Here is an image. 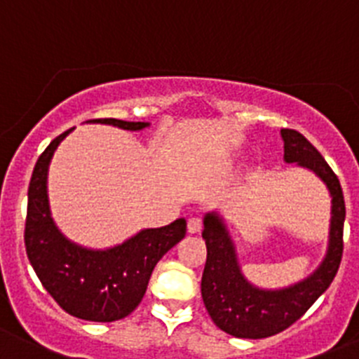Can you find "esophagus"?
Listing matches in <instances>:
<instances>
[{"label": "esophagus", "instance_id": "esophagus-1", "mask_svg": "<svg viewBox=\"0 0 359 359\" xmlns=\"http://www.w3.org/2000/svg\"><path fill=\"white\" fill-rule=\"evenodd\" d=\"M202 230V219L200 217H191L187 221V232L189 233H198Z\"/></svg>", "mask_w": 359, "mask_h": 359}]
</instances>
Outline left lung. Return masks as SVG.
Instances as JSON below:
<instances>
[{
  "label": "left lung",
  "mask_w": 359,
  "mask_h": 359,
  "mask_svg": "<svg viewBox=\"0 0 359 359\" xmlns=\"http://www.w3.org/2000/svg\"><path fill=\"white\" fill-rule=\"evenodd\" d=\"M283 159L311 170L331 195V221L327 251L320 266L290 287L267 290L246 280L237 260L236 244L225 221L216 210L203 217L207 262L202 274V297L210 319L219 330L237 338H267L292 326L331 285L344 253L346 202L338 177L319 150L303 134L281 129Z\"/></svg>",
  "instance_id": "8db88e82"
}]
</instances>
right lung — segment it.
I'll return each instance as SVG.
<instances>
[{"label":"right lung","mask_w":359,"mask_h":359,"mask_svg":"<svg viewBox=\"0 0 359 359\" xmlns=\"http://www.w3.org/2000/svg\"><path fill=\"white\" fill-rule=\"evenodd\" d=\"M88 122L126 130L150 126L116 118ZM72 129L53 140L33 168L25 229L26 253L43 289L67 313L93 323H113L142 303L156 264L186 236V219L180 217L161 229H145L108 250H90L67 239L49 210L48 172L53 154Z\"/></svg>","instance_id":"1"}]
</instances>
